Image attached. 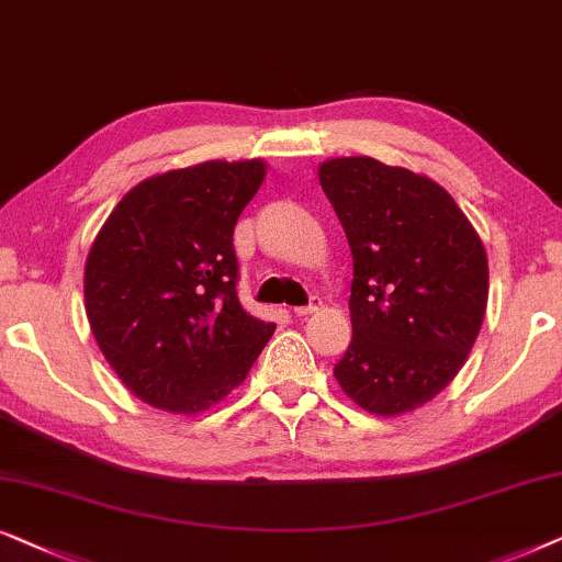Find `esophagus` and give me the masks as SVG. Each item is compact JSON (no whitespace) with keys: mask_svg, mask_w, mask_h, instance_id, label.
<instances>
[{"mask_svg":"<svg viewBox=\"0 0 562 562\" xmlns=\"http://www.w3.org/2000/svg\"><path fill=\"white\" fill-rule=\"evenodd\" d=\"M321 311V297L313 295L308 305H297V308H293L295 316H313V313Z\"/></svg>","mask_w":562,"mask_h":562,"instance_id":"obj_1","label":"esophagus"}]
</instances>
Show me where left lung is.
Wrapping results in <instances>:
<instances>
[{
    "label": "left lung",
    "instance_id": "1",
    "mask_svg": "<svg viewBox=\"0 0 562 562\" xmlns=\"http://www.w3.org/2000/svg\"><path fill=\"white\" fill-rule=\"evenodd\" d=\"M318 179L355 261L351 344L334 375L370 414H406L445 391L473 349L488 303L483 241L429 177L344 156Z\"/></svg>",
    "mask_w": 562,
    "mask_h": 562
}]
</instances>
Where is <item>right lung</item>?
<instances>
[{"instance_id": "1", "label": "right lung", "mask_w": 562, "mask_h": 562, "mask_svg": "<svg viewBox=\"0 0 562 562\" xmlns=\"http://www.w3.org/2000/svg\"><path fill=\"white\" fill-rule=\"evenodd\" d=\"M265 175V161L246 159L148 177L97 234L85 267L89 326L148 406L207 411L244 383L274 334L236 293L234 228Z\"/></svg>"}]
</instances>
